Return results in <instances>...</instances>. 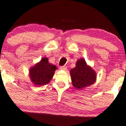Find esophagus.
<instances>
[{"instance_id": "1", "label": "esophagus", "mask_w": 126, "mask_h": 126, "mask_svg": "<svg viewBox=\"0 0 126 126\" xmlns=\"http://www.w3.org/2000/svg\"><path fill=\"white\" fill-rule=\"evenodd\" d=\"M60 69L62 70H67V67L66 66H62L60 67Z\"/></svg>"}]
</instances>
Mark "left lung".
Returning a JSON list of instances; mask_svg holds the SVG:
<instances>
[{
  "label": "left lung",
  "mask_w": 126,
  "mask_h": 126,
  "mask_svg": "<svg viewBox=\"0 0 126 126\" xmlns=\"http://www.w3.org/2000/svg\"><path fill=\"white\" fill-rule=\"evenodd\" d=\"M70 73L73 86L78 90H82L94 84L97 78L95 71L83 58L77 61L76 67L70 70Z\"/></svg>",
  "instance_id": "8db88e82"
}]
</instances>
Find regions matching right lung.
I'll return each mask as SVG.
<instances>
[{
  "mask_svg": "<svg viewBox=\"0 0 126 126\" xmlns=\"http://www.w3.org/2000/svg\"><path fill=\"white\" fill-rule=\"evenodd\" d=\"M48 58H43L29 69V77L31 82L36 86H43L50 82L57 67L48 63Z\"/></svg>",
  "mask_w": 126,
  "mask_h": 126,
  "instance_id": "add662e5",
  "label": "right lung"
}]
</instances>
